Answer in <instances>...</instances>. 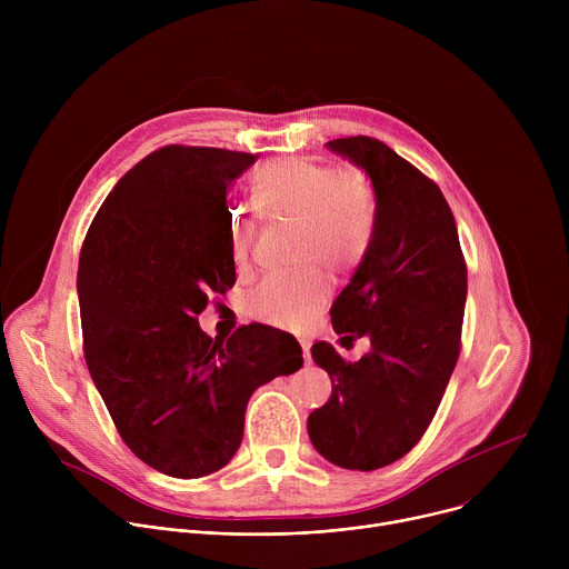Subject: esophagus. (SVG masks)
Returning <instances> with one entry per match:
<instances>
[{
  "instance_id": "esophagus-1",
  "label": "esophagus",
  "mask_w": 569,
  "mask_h": 569,
  "mask_svg": "<svg viewBox=\"0 0 569 569\" xmlns=\"http://www.w3.org/2000/svg\"><path fill=\"white\" fill-rule=\"evenodd\" d=\"M299 345H301V351H303V360H306V365H310V347H308V342L306 340H299Z\"/></svg>"
}]
</instances>
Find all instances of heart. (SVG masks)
I'll list each match as a JSON object with an SVG mask.
<instances>
[{"mask_svg": "<svg viewBox=\"0 0 569 569\" xmlns=\"http://www.w3.org/2000/svg\"><path fill=\"white\" fill-rule=\"evenodd\" d=\"M254 202L266 218H297L295 259L308 261L292 272L268 274L246 297L252 319L277 329H299L331 297V277L349 274L367 259L378 227V196L371 178L356 167L283 157L254 178ZM259 216L246 207L229 213V242L236 268H248Z\"/></svg>", "mask_w": 569, "mask_h": 569, "instance_id": "heart-1", "label": "heart"}]
</instances>
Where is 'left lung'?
<instances>
[{
  "instance_id": "1",
  "label": "left lung",
  "mask_w": 569,
  "mask_h": 569,
  "mask_svg": "<svg viewBox=\"0 0 569 569\" xmlns=\"http://www.w3.org/2000/svg\"><path fill=\"white\" fill-rule=\"evenodd\" d=\"M373 182V246L331 308L336 333L367 336L371 351L347 362L329 342L312 360L333 382L308 417L315 450L349 470H376L408 455L432 423L461 351L468 292L455 216L441 189L371 137L327 143Z\"/></svg>"
}]
</instances>
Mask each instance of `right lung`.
I'll use <instances>...</instances> for the list:
<instances>
[{
	"label": "right lung",
	"mask_w": 569,
	"mask_h": 569,
	"mask_svg": "<svg viewBox=\"0 0 569 569\" xmlns=\"http://www.w3.org/2000/svg\"><path fill=\"white\" fill-rule=\"evenodd\" d=\"M259 154L164 146L132 167L94 216L78 261L83 351L126 446L196 479L229 463L257 387L301 365L266 323L227 342L202 333L211 295L236 283L229 189Z\"/></svg>",
	"instance_id": "1"
}]
</instances>
